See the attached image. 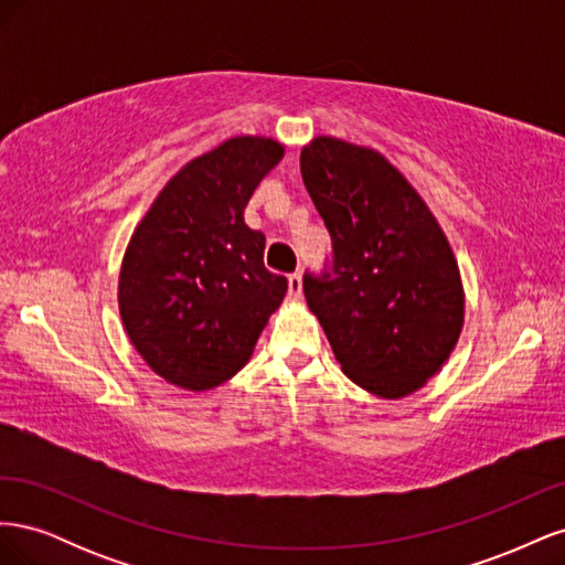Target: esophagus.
Instances as JSON below:
<instances>
[{"instance_id": "34e87169", "label": "esophagus", "mask_w": 565, "mask_h": 565, "mask_svg": "<svg viewBox=\"0 0 565 565\" xmlns=\"http://www.w3.org/2000/svg\"><path fill=\"white\" fill-rule=\"evenodd\" d=\"M287 297L289 299H301V276L299 273H292V276L287 278Z\"/></svg>"}]
</instances>
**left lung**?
<instances>
[{"instance_id":"left-lung-1","label":"left lung","mask_w":565,"mask_h":565,"mask_svg":"<svg viewBox=\"0 0 565 565\" xmlns=\"http://www.w3.org/2000/svg\"><path fill=\"white\" fill-rule=\"evenodd\" d=\"M301 177L332 237L303 295L347 377L380 398L422 388L448 361L465 289L446 233L382 152L318 136Z\"/></svg>"}]
</instances>
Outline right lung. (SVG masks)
Wrapping results in <instances>:
<instances>
[{
    "label": "right lung",
    "instance_id": "obj_1",
    "mask_svg": "<svg viewBox=\"0 0 565 565\" xmlns=\"http://www.w3.org/2000/svg\"><path fill=\"white\" fill-rule=\"evenodd\" d=\"M282 156L264 136L224 141L169 179L131 235L119 316L169 384L207 391L231 380L287 292V278L264 266V233L243 216Z\"/></svg>",
    "mask_w": 565,
    "mask_h": 565
}]
</instances>
